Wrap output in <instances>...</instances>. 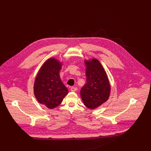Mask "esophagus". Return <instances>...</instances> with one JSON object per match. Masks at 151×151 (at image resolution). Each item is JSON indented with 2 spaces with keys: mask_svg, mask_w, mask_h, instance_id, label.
<instances>
[{
  "mask_svg": "<svg viewBox=\"0 0 151 151\" xmlns=\"http://www.w3.org/2000/svg\"><path fill=\"white\" fill-rule=\"evenodd\" d=\"M77 90V88L76 87H71L70 88V91L72 92H75Z\"/></svg>",
  "mask_w": 151,
  "mask_h": 151,
  "instance_id": "34e87169",
  "label": "esophagus"
}]
</instances>
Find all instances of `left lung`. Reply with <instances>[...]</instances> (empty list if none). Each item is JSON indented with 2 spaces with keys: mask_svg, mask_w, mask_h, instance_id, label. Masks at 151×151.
Here are the masks:
<instances>
[{
  "mask_svg": "<svg viewBox=\"0 0 151 151\" xmlns=\"http://www.w3.org/2000/svg\"><path fill=\"white\" fill-rule=\"evenodd\" d=\"M84 63L87 82L81 90V97L86 107L94 109L109 99L111 85L103 67L97 59H85Z\"/></svg>",
  "mask_w": 151,
  "mask_h": 151,
  "instance_id": "8db88e82",
  "label": "left lung"
}]
</instances>
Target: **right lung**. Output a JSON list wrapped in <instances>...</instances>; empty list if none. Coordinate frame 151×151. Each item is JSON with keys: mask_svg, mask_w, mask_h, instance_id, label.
Returning <instances> with one entry per match:
<instances>
[{"mask_svg": "<svg viewBox=\"0 0 151 151\" xmlns=\"http://www.w3.org/2000/svg\"><path fill=\"white\" fill-rule=\"evenodd\" d=\"M63 63L55 57L48 58L39 69L35 79L33 91L36 100L50 109L57 107L69 92L60 77Z\"/></svg>", "mask_w": 151, "mask_h": 151, "instance_id": "right-lung-1", "label": "right lung"}]
</instances>
